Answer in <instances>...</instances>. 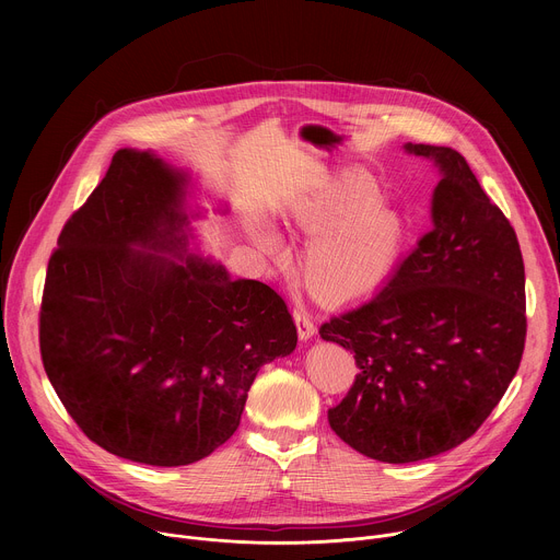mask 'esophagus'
I'll return each instance as SVG.
<instances>
[{
  "label": "esophagus",
  "instance_id": "1",
  "mask_svg": "<svg viewBox=\"0 0 560 560\" xmlns=\"http://www.w3.org/2000/svg\"><path fill=\"white\" fill-rule=\"evenodd\" d=\"M294 318H296V330H299V337H301L303 341L312 339V337H314V332H316V326H314V322H312V314H310V310H307L303 303H296V305H294Z\"/></svg>",
  "mask_w": 560,
  "mask_h": 560
}]
</instances>
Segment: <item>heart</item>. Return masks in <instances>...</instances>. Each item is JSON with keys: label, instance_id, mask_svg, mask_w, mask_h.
I'll return each mask as SVG.
<instances>
[{"label": "heart", "instance_id": "b5f03b06", "mask_svg": "<svg viewBox=\"0 0 560 560\" xmlns=\"http://www.w3.org/2000/svg\"><path fill=\"white\" fill-rule=\"evenodd\" d=\"M381 197L368 182H341L326 188L296 212V225L318 236L307 255V281L324 296L348 299L374 288L389 270L401 219L378 206ZM268 250H277L275 234H259Z\"/></svg>", "mask_w": 560, "mask_h": 560}]
</instances>
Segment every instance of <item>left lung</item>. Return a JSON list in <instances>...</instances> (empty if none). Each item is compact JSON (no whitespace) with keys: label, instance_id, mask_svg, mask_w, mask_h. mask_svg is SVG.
Wrapping results in <instances>:
<instances>
[{"label":"left lung","instance_id":"left-lung-1","mask_svg":"<svg viewBox=\"0 0 560 560\" xmlns=\"http://www.w3.org/2000/svg\"><path fill=\"white\" fill-rule=\"evenodd\" d=\"M443 179L432 228L372 299L318 328L359 374L330 428L383 463H415L467 441L499 406L523 357L525 266L514 228L465 156L408 143Z\"/></svg>","mask_w":560,"mask_h":560}]
</instances>
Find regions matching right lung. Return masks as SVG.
<instances>
[{
    "instance_id": "obj_1",
    "label": "right lung",
    "mask_w": 560,
    "mask_h": 560,
    "mask_svg": "<svg viewBox=\"0 0 560 560\" xmlns=\"http://www.w3.org/2000/svg\"><path fill=\"white\" fill-rule=\"evenodd\" d=\"M184 177L117 150L61 228L39 307L42 363L66 412L106 452L156 467L223 445L259 368L296 346L270 285L133 250L184 259Z\"/></svg>"
}]
</instances>
